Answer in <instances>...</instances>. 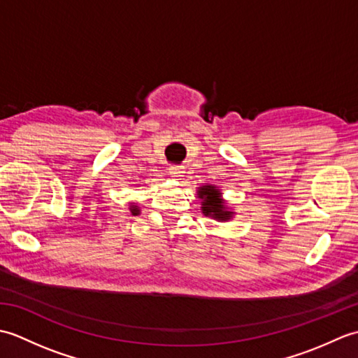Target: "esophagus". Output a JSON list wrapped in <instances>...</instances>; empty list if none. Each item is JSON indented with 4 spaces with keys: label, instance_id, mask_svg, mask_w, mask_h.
I'll return each mask as SVG.
<instances>
[{
    "label": "esophagus",
    "instance_id": "1",
    "mask_svg": "<svg viewBox=\"0 0 358 358\" xmlns=\"http://www.w3.org/2000/svg\"><path fill=\"white\" fill-rule=\"evenodd\" d=\"M169 173H171V177H173V178H180V177H183V167L181 166H171L169 167Z\"/></svg>",
    "mask_w": 358,
    "mask_h": 358
}]
</instances>
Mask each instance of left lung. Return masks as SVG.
Wrapping results in <instances>:
<instances>
[{
    "instance_id": "1",
    "label": "left lung",
    "mask_w": 358,
    "mask_h": 358,
    "mask_svg": "<svg viewBox=\"0 0 358 358\" xmlns=\"http://www.w3.org/2000/svg\"><path fill=\"white\" fill-rule=\"evenodd\" d=\"M196 195L201 200V210L206 217H212L218 222H227V220L232 218L234 212L226 208L222 192L214 185L200 186Z\"/></svg>"
}]
</instances>
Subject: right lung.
I'll return each mask as SVG.
<instances>
[{
  "label": "right lung",
  "instance_id": "obj_1",
  "mask_svg": "<svg viewBox=\"0 0 358 358\" xmlns=\"http://www.w3.org/2000/svg\"><path fill=\"white\" fill-rule=\"evenodd\" d=\"M131 212H132L134 215H138V214H140V209H138V206H134V204H132V206H131Z\"/></svg>",
  "mask_w": 358,
  "mask_h": 358
}]
</instances>
